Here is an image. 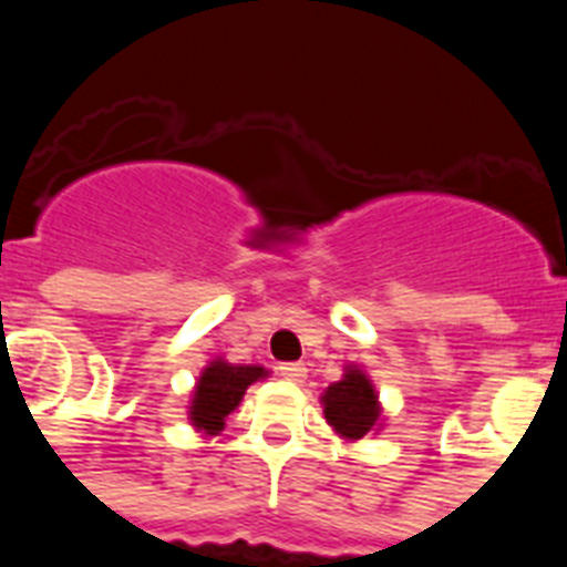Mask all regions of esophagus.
Masks as SVG:
<instances>
[{"label": "esophagus", "instance_id": "1", "mask_svg": "<svg viewBox=\"0 0 567 567\" xmlns=\"http://www.w3.org/2000/svg\"><path fill=\"white\" fill-rule=\"evenodd\" d=\"M278 374L284 380H289V383H303V378H307V365H303V363H280Z\"/></svg>", "mask_w": 567, "mask_h": 567}]
</instances>
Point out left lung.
Instances as JSON below:
<instances>
[{
  "mask_svg": "<svg viewBox=\"0 0 567 567\" xmlns=\"http://www.w3.org/2000/svg\"><path fill=\"white\" fill-rule=\"evenodd\" d=\"M327 423L343 440H360L378 429L380 403L372 380L365 378L363 369L346 365L343 380L332 383L320 398Z\"/></svg>",
  "mask_w": 567,
  "mask_h": 567,
  "instance_id": "obj_1",
  "label": "left lung"
}]
</instances>
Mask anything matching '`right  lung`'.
I'll return each mask as SVG.
<instances>
[{
	"instance_id": "obj_1",
	"label": "right lung",
	"mask_w": 567,
	"mask_h": 567,
	"mask_svg": "<svg viewBox=\"0 0 567 567\" xmlns=\"http://www.w3.org/2000/svg\"><path fill=\"white\" fill-rule=\"evenodd\" d=\"M264 365H233L227 360H213L195 383L193 403H189V423L204 434H218L224 420L235 412L240 398L247 394L255 380L267 378Z\"/></svg>"
}]
</instances>
